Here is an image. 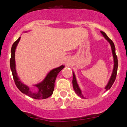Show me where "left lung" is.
I'll return each instance as SVG.
<instances>
[{
    "instance_id": "obj_1",
    "label": "left lung",
    "mask_w": 127,
    "mask_h": 127,
    "mask_svg": "<svg viewBox=\"0 0 127 127\" xmlns=\"http://www.w3.org/2000/svg\"><path fill=\"white\" fill-rule=\"evenodd\" d=\"M101 34L103 37L105 38V40L109 43L110 45L111 46V52H112V55H113V69L112 73H111V76L109 80H108V83L106 86H105V91H107V90H109L111 88V86H112L113 84L115 82L116 77L117 75V71H118V58H117L116 55V52H115V44H114L113 42L108 37V36L106 34H105L104 32L101 31ZM72 84H73V89H74L75 93H76L78 96H79V97H82V98H85L83 96V93H82V90L81 89H80V87L79 86L78 84L77 80H76V76H75V74L74 72H73V80H72Z\"/></svg>"
}]
</instances>
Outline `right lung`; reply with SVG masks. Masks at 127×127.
I'll list each match as a JSON object with an SVG mask.
<instances>
[{
	"label": "right lung",
	"mask_w": 127,
	"mask_h": 127,
	"mask_svg": "<svg viewBox=\"0 0 127 127\" xmlns=\"http://www.w3.org/2000/svg\"><path fill=\"white\" fill-rule=\"evenodd\" d=\"M30 31H26L23 32H27ZM21 37H20L13 43L11 48V57L10 59V67L15 84L19 90L28 96L35 99H44L48 98L52 95L55 87V82L57 75L64 68L65 66L61 65L60 67L53 69L46 75L44 79L40 83L32 85L33 89L27 86L21 81L16 70V60H15V52L18 43H19Z\"/></svg>",
	"instance_id": "right-lung-1"
}]
</instances>
